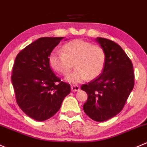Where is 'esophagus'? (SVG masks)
<instances>
[{"label":"esophagus","mask_w":147,"mask_h":147,"mask_svg":"<svg viewBox=\"0 0 147 147\" xmlns=\"http://www.w3.org/2000/svg\"><path fill=\"white\" fill-rule=\"evenodd\" d=\"M71 88V91H73V92L78 91V90H80V87H79V86H75V85H74V86H72Z\"/></svg>","instance_id":"esophagus-1"}]
</instances>
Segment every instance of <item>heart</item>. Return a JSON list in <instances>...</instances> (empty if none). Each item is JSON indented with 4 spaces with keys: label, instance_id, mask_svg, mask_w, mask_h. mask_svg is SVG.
<instances>
[{
    "label": "heart",
    "instance_id": "1",
    "mask_svg": "<svg viewBox=\"0 0 147 147\" xmlns=\"http://www.w3.org/2000/svg\"><path fill=\"white\" fill-rule=\"evenodd\" d=\"M105 63V52L101 47L83 40H74L65 44L61 52L52 51L49 57V66L54 71L66 76L73 68L76 70L65 80L78 84L87 78L93 79L100 75Z\"/></svg>",
    "mask_w": 147,
    "mask_h": 147
}]
</instances>
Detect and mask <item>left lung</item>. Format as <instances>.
Returning a JSON list of instances; mask_svg holds the SVG:
<instances>
[{
  "label": "left lung",
  "instance_id": "obj_1",
  "mask_svg": "<svg viewBox=\"0 0 147 147\" xmlns=\"http://www.w3.org/2000/svg\"><path fill=\"white\" fill-rule=\"evenodd\" d=\"M96 40L105 51V63L99 76L81 86L88 94L83 108L90 118L104 122L123 109L134 88V74L131 60L119 45L102 37Z\"/></svg>",
  "mask_w": 147,
  "mask_h": 147
}]
</instances>
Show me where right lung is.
Here are the masks:
<instances>
[{
	"label": "right lung",
	"mask_w": 147,
	"mask_h": 147,
	"mask_svg": "<svg viewBox=\"0 0 147 147\" xmlns=\"http://www.w3.org/2000/svg\"><path fill=\"white\" fill-rule=\"evenodd\" d=\"M64 37H41L18 54L11 80L16 101L31 118L45 121L56 114L71 92L51 70L49 57Z\"/></svg>",
	"instance_id": "obj_1"
}]
</instances>
